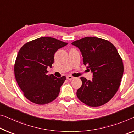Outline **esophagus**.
<instances>
[{
    "instance_id": "1",
    "label": "esophagus",
    "mask_w": 134,
    "mask_h": 134,
    "mask_svg": "<svg viewBox=\"0 0 134 134\" xmlns=\"http://www.w3.org/2000/svg\"><path fill=\"white\" fill-rule=\"evenodd\" d=\"M66 78H67V79L69 80H73L74 79V77H72V76H71V75H68Z\"/></svg>"
}]
</instances>
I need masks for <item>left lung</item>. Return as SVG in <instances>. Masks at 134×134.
Segmentation results:
<instances>
[{
    "mask_svg": "<svg viewBox=\"0 0 134 134\" xmlns=\"http://www.w3.org/2000/svg\"><path fill=\"white\" fill-rule=\"evenodd\" d=\"M72 44L80 49L84 64L93 72L92 80L81 77L77 90L80 100L90 107H99L111 99L120 85L123 74L122 59L112 43L97 37H85Z\"/></svg>",
    "mask_w": 134,
    "mask_h": 134,
    "instance_id": "left-lung-1",
    "label": "left lung"
}]
</instances>
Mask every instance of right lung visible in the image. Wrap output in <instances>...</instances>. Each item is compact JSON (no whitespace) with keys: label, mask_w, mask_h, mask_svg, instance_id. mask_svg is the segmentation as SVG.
Masks as SVG:
<instances>
[{"label":"right lung","mask_w":134,"mask_h":134,"mask_svg":"<svg viewBox=\"0 0 134 134\" xmlns=\"http://www.w3.org/2000/svg\"><path fill=\"white\" fill-rule=\"evenodd\" d=\"M68 43L51 37H41L23 45L18 51L14 74L24 96L33 103L44 105L58 96L66 77L48 75L47 69L54 63V53Z\"/></svg>","instance_id":"right-lung-1"}]
</instances>
